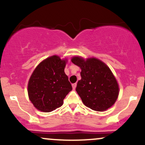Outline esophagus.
<instances>
[{"label": "esophagus", "instance_id": "obj_1", "mask_svg": "<svg viewBox=\"0 0 145 145\" xmlns=\"http://www.w3.org/2000/svg\"><path fill=\"white\" fill-rule=\"evenodd\" d=\"M76 85H77V84H76V83H74V84H72V88H73V89L75 90V89H76Z\"/></svg>", "mask_w": 145, "mask_h": 145}]
</instances>
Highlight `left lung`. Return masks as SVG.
<instances>
[{
  "instance_id": "obj_1",
  "label": "left lung",
  "mask_w": 145,
  "mask_h": 145,
  "mask_svg": "<svg viewBox=\"0 0 145 145\" xmlns=\"http://www.w3.org/2000/svg\"><path fill=\"white\" fill-rule=\"evenodd\" d=\"M71 62L81 68L76 91L84 104L95 111L110 108L119 95V85L109 67L95 58L84 61L76 56Z\"/></svg>"
}]
</instances>
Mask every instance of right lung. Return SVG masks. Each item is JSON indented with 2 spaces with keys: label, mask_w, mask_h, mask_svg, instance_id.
<instances>
[{
  "label": "right lung",
  "mask_w": 145,
  "mask_h": 145,
  "mask_svg": "<svg viewBox=\"0 0 145 145\" xmlns=\"http://www.w3.org/2000/svg\"><path fill=\"white\" fill-rule=\"evenodd\" d=\"M66 60L52 56L43 61L31 75L28 84L30 100L39 110L49 112L61 107L72 86L64 69Z\"/></svg>",
  "instance_id": "1"
}]
</instances>
